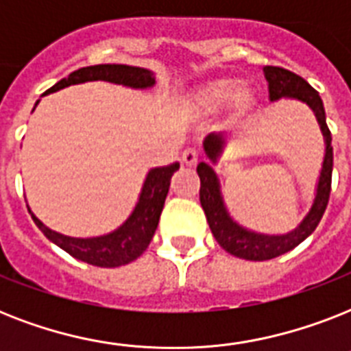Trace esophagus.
<instances>
[{
	"label": "esophagus",
	"instance_id": "obj_1",
	"mask_svg": "<svg viewBox=\"0 0 351 351\" xmlns=\"http://www.w3.org/2000/svg\"><path fill=\"white\" fill-rule=\"evenodd\" d=\"M198 160H200V153H198L195 147H187L184 149V153H182V162L189 167L198 164Z\"/></svg>",
	"mask_w": 351,
	"mask_h": 351
}]
</instances>
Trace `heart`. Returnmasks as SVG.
<instances>
[{
    "label": "heart",
    "instance_id": "heart-1",
    "mask_svg": "<svg viewBox=\"0 0 351 351\" xmlns=\"http://www.w3.org/2000/svg\"><path fill=\"white\" fill-rule=\"evenodd\" d=\"M233 98L234 107L245 109L251 104V93L244 87L237 89V82L231 78H220L209 82L197 90L193 98V106L200 112L217 111L224 107Z\"/></svg>",
    "mask_w": 351,
    "mask_h": 351
}]
</instances>
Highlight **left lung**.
<instances>
[{
	"label": "left lung",
	"instance_id": "obj_1",
	"mask_svg": "<svg viewBox=\"0 0 351 351\" xmlns=\"http://www.w3.org/2000/svg\"><path fill=\"white\" fill-rule=\"evenodd\" d=\"M264 74H266L267 84H269V100L275 101L278 98H284V96L297 98L300 101H306L315 111L317 120L321 123V129L324 132V138H326V156H324V165H322L321 180H319V187H317L313 208L308 213V217L300 222L297 230L288 234H280V237L251 233V231L242 230L240 226L234 224L233 220L228 217V211H226L222 198H220L217 175L208 164H204V162L198 164L197 173L200 176V204H202L211 233L228 253L239 256V258H245V261H269V258L284 255V253L297 247L319 226L322 215L326 211L330 191H332V132L328 129L326 112H324L321 96L304 78H300L299 74L291 73L288 69L266 65ZM222 145H224V140L220 134H209L204 142V149L213 162L222 151Z\"/></svg>",
	"mask_w": 351,
	"mask_h": 351
}]
</instances>
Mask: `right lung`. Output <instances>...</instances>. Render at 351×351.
Wrapping results in <instances>:
<instances>
[{
	"label": "right lung",
	"mask_w": 351,
	"mask_h": 351,
	"mask_svg": "<svg viewBox=\"0 0 351 351\" xmlns=\"http://www.w3.org/2000/svg\"><path fill=\"white\" fill-rule=\"evenodd\" d=\"M93 80H106L112 84L129 85V87H151L154 84L153 74L140 67H129V65H90L74 71L67 78L60 80L56 85H52L47 93H54L67 85L84 84ZM45 93V95H47ZM180 167L178 162H173L164 167H154L149 171L145 184H143L142 195L138 200L136 208L127 222L117 231L106 234V237H96V239H71L65 234L49 230L41 224L40 220L32 215L34 224L45 234L47 239L52 240L54 244L60 245L69 255L84 261L87 264L98 267H118L129 262L136 261L143 251L147 250L149 242L153 239L156 226H158L160 213L164 209V202L167 193H169L171 176Z\"/></svg>",
	"instance_id": "right-lung-1"
}]
</instances>
